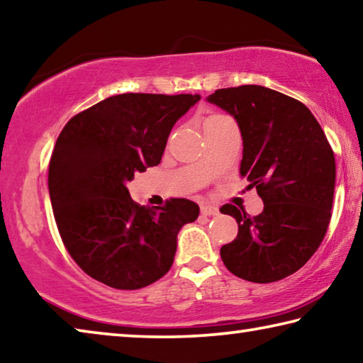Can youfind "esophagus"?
<instances>
[{"mask_svg":"<svg viewBox=\"0 0 363 363\" xmlns=\"http://www.w3.org/2000/svg\"><path fill=\"white\" fill-rule=\"evenodd\" d=\"M200 211L203 216H216L219 214V208L216 205H210V203H201Z\"/></svg>","mask_w":363,"mask_h":363,"instance_id":"esophagus-1","label":"esophagus"}]
</instances>
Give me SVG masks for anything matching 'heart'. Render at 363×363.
Returning <instances> with one entry per match:
<instances>
[{
    "mask_svg": "<svg viewBox=\"0 0 363 363\" xmlns=\"http://www.w3.org/2000/svg\"><path fill=\"white\" fill-rule=\"evenodd\" d=\"M214 116H220V115H213V116H208V118H214Z\"/></svg>",
    "mask_w": 363,
    "mask_h": 363,
    "instance_id": "1",
    "label": "heart"
}]
</instances>
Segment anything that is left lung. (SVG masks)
Segmentation results:
<instances>
[{
  "label": "left lung",
  "instance_id": "1",
  "mask_svg": "<svg viewBox=\"0 0 363 363\" xmlns=\"http://www.w3.org/2000/svg\"><path fill=\"white\" fill-rule=\"evenodd\" d=\"M206 101L235 118L243 139L240 176L256 187L264 210L250 218L233 205L220 213L238 224L220 248L233 275L270 284L296 272L327 233L336 164L325 133L304 104L257 84L218 89Z\"/></svg>",
  "mask_w": 363,
  "mask_h": 363
}]
</instances>
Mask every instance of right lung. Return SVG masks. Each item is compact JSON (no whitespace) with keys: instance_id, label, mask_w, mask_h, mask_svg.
<instances>
[{"instance_id":"add662e5","label":"right lung","mask_w":363,"mask_h":363,"mask_svg":"<svg viewBox=\"0 0 363 363\" xmlns=\"http://www.w3.org/2000/svg\"><path fill=\"white\" fill-rule=\"evenodd\" d=\"M200 94H118L67 123L49 162L48 187L65 248L89 277L138 290L173 266L177 233L199 218L187 199L134 203L126 184L162 162L171 130Z\"/></svg>"}]
</instances>
